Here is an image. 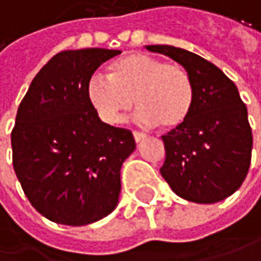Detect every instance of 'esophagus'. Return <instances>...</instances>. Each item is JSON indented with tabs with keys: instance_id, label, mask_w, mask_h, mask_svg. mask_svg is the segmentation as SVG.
<instances>
[{
	"instance_id": "obj_1",
	"label": "esophagus",
	"mask_w": 261,
	"mask_h": 261,
	"mask_svg": "<svg viewBox=\"0 0 261 261\" xmlns=\"http://www.w3.org/2000/svg\"><path fill=\"white\" fill-rule=\"evenodd\" d=\"M133 136H134V140L139 143V142H142L143 139L146 137L145 133H142V131H133Z\"/></svg>"
}]
</instances>
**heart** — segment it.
<instances>
[{
	"label": "heart",
	"mask_w": 261,
	"mask_h": 261,
	"mask_svg": "<svg viewBox=\"0 0 261 261\" xmlns=\"http://www.w3.org/2000/svg\"><path fill=\"white\" fill-rule=\"evenodd\" d=\"M87 99L108 124H121L137 103L142 109L139 119L145 125L160 124L165 130H173L189 119L195 87L183 66L152 54L131 53L109 66V78H90Z\"/></svg>",
	"instance_id": "b5f03b06"
}]
</instances>
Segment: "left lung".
I'll use <instances>...</instances> for the list:
<instances>
[{"label": "left lung", "mask_w": 261, "mask_h": 261, "mask_svg": "<svg viewBox=\"0 0 261 261\" xmlns=\"http://www.w3.org/2000/svg\"><path fill=\"white\" fill-rule=\"evenodd\" d=\"M191 75L195 103L189 119L162 136L161 176L180 198L214 204L237 192L251 164L253 133L237 85L216 65L173 45H146Z\"/></svg>", "instance_id": "left-lung-1"}]
</instances>
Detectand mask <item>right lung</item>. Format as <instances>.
<instances>
[{"label":"right lung","mask_w":261,"mask_h":261,"mask_svg":"<svg viewBox=\"0 0 261 261\" xmlns=\"http://www.w3.org/2000/svg\"><path fill=\"white\" fill-rule=\"evenodd\" d=\"M119 50L83 48L53 56L32 80L11 130L13 168L32 207L68 226L115 210L121 165L133 133L100 121L87 99L94 70Z\"/></svg>","instance_id":"1"}]
</instances>
